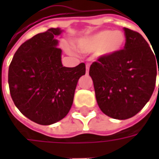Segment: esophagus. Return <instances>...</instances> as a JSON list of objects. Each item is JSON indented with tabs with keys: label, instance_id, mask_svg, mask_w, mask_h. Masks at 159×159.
Masks as SVG:
<instances>
[{
	"label": "esophagus",
	"instance_id": "34e87169",
	"mask_svg": "<svg viewBox=\"0 0 159 159\" xmlns=\"http://www.w3.org/2000/svg\"><path fill=\"white\" fill-rule=\"evenodd\" d=\"M89 65L88 64L86 66V73L87 74H89Z\"/></svg>",
	"mask_w": 159,
	"mask_h": 159
}]
</instances>
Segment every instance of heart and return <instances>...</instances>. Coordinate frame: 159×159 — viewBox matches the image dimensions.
I'll return each mask as SVG.
<instances>
[{
    "mask_svg": "<svg viewBox=\"0 0 159 159\" xmlns=\"http://www.w3.org/2000/svg\"><path fill=\"white\" fill-rule=\"evenodd\" d=\"M125 36L119 30H100L76 41V48L81 52H97L101 56H112L121 51L125 44Z\"/></svg>",
    "mask_w": 159,
    "mask_h": 159,
    "instance_id": "heart-1",
    "label": "heart"
}]
</instances>
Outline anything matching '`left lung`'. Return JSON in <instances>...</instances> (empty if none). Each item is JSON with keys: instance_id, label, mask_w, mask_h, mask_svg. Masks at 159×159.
I'll use <instances>...</instances> for the list:
<instances>
[{"instance_id": "left-lung-1", "label": "left lung", "mask_w": 159, "mask_h": 159, "mask_svg": "<svg viewBox=\"0 0 159 159\" xmlns=\"http://www.w3.org/2000/svg\"><path fill=\"white\" fill-rule=\"evenodd\" d=\"M123 30V49L112 56H101L89 69L100 110L119 120L134 117L145 107L159 75V58L143 36L128 28Z\"/></svg>"}]
</instances>
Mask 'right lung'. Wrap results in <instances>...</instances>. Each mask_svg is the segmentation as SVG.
<instances>
[{"mask_svg":"<svg viewBox=\"0 0 159 159\" xmlns=\"http://www.w3.org/2000/svg\"><path fill=\"white\" fill-rule=\"evenodd\" d=\"M63 32L51 28L20 46L8 70L10 93L20 112L35 123L50 125L68 114L76 84L86 66H63L55 39Z\"/></svg>","mask_w":159,"mask_h":159,"instance_id":"1","label":"right lung"}]
</instances>
